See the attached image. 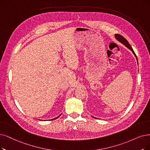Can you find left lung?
<instances>
[{
	"instance_id": "left-lung-1",
	"label": "left lung",
	"mask_w": 150,
	"mask_h": 150,
	"mask_svg": "<svg viewBox=\"0 0 150 150\" xmlns=\"http://www.w3.org/2000/svg\"><path fill=\"white\" fill-rule=\"evenodd\" d=\"M115 38L119 41V42H120L121 43V44H122L124 45H125V47H126L127 48H128L129 49H130L132 52V53H133V54L135 55V57H136V59H137V63H138V59H137V56H136V55H135V52H134V51L133 50V49H132V47L130 46V45L129 44V42H128V41L125 39L123 36H122L121 35H120V34H116L115 35ZM138 65H139V63H138ZM93 117V116H92ZM94 117V118H96V117Z\"/></svg>"
}]
</instances>
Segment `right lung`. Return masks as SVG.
Instances as JSON below:
<instances>
[{"label": "right lung", "instance_id": "right-lung-1", "mask_svg": "<svg viewBox=\"0 0 150 150\" xmlns=\"http://www.w3.org/2000/svg\"><path fill=\"white\" fill-rule=\"evenodd\" d=\"M60 115L58 116H57V117H55V118H53V119H53V120H54V119H57L58 117H59V116H60ZM40 121H42V120H40Z\"/></svg>", "mask_w": 150, "mask_h": 150}]
</instances>
